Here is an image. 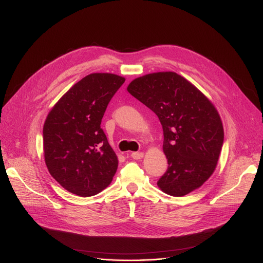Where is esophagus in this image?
Segmentation results:
<instances>
[{"mask_svg":"<svg viewBox=\"0 0 263 263\" xmlns=\"http://www.w3.org/2000/svg\"><path fill=\"white\" fill-rule=\"evenodd\" d=\"M144 157L143 153H132V158L135 160H140Z\"/></svg>","mask_w":263,"mask_h":263,"instance_id":"1","label":"esophagus"}]
</instances>
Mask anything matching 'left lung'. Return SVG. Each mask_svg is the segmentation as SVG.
<instances>
[{
  "instance_id": "1",
  "label": "left lung",
  "mask_w": 263,
  "mask_h": 263,
  "mask_svg": "<svg viewBox=\"0 0 263 263\" xmlns=\"http://www.w3.org/2000/svg\"><path fill=\"white\" fill-rule=\"evenodd\" d=\"M127 91L151 108L163 126L168 168L158 187L172 196L198 189L214 172L223 143L222 122L214 104L174 72L138 77Z\"/></svg>"
}]
</instances>
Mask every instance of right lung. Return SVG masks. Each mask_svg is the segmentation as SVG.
I'll list each match as a JSON object with an SVG mask.
<instances>
[{
    "label": "right lung",
    "instance_id": "obj_1",
    "mask_svg": "<svg viewBox=\"0 0 263 263\" xmlns=\"http://www.w3.org/2000/svg\"><path fill=\"white\" fill-rule=\"evenodd\" d=\"M124 81L110 73L86 75L47 116L45 163L54 180L73 194L87 197L99 193L118 168V158L100 124L108 102Z\"/></svg>",
    "mask_w": 263,
    "mask_h": 263
}]
</instances>
